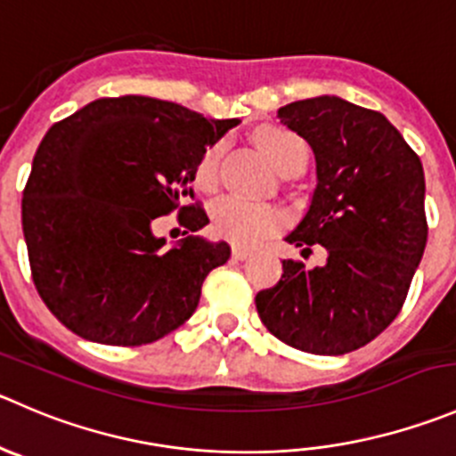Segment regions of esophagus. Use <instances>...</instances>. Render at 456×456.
I'll return each mask as SVG.
<instances>
[{
	"label": "esophagus",
	"instance_id": "1",
	"mask_svg": "<svg viewBox=\"0 0 456 456\" xmlns=\"http://www.w3.org/2000/svg\"><path fill=\"white\" fill-rule=\"evenodd\" d=\"M232 256H233V258H236V260H245V258H249V251L242 249V247H233Z\"/></svg>",
	"mask_w": 456,
	"mask_h": 456
}]
</instances>
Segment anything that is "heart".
Returning a JSON list of instances; mask_svg holds the SVG:
<instances>
[{"mask_svg": "<svg viewBox=\"0 0 456 456\" xmlns=\"http://www.w3.org/2000/svg\"><path fill=\"white\" fill-rule=\"evenodd\" d=\"M258 144L281 174L296 165L307 167L309 149L303 138L287 129H260ZM223 142L202 153L196 165V184L205 191L214 189L220 178ZM211 224L224 240L240 247H254L285 227V211L269 202H251L238 196H223L211 205Z\"/></svg>", "mask_w": 456, "mask_h": 456, "instance_id": "obj_1", "label": "heart"}]
</instances>
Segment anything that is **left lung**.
Returning <instances> with one entry per match:
<instances>
[{
	"mask_svg": "<svg viewBox=\"0 0 456 456\" xmlns=\"http://www.w3.org/2000/svg\"><path fill=\"white\" fill-rule=\"evenodd\" d=\"M309 142L318 184L287 242L322 267L282 260V276L256 294L260 321L285 346L318 356L354 352L396 316L428 240L426 178L417 153L379 110L334 95L278 109Z\"/></svg>",
	"mask_w": 456,
	"mask_h": 456,
	"instance_id": "left-lung-1",
	"label": "left lung"
}]
</instances>
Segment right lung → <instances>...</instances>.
<instances>
[{"label": "right lung", "mask_w": 456, "mask_h": 456, "mask_svg": "<svg viewBox=\"0 0 456 456\" xmlns=\"http://www.w3.org/2000/svg\"><path fill=\"white\" fill-rule=\"evenodd\" d=\"M238 120L142 95L102 97L55 122L21 198L30 276L53 316L102 346H147L198 307L227 242L184 238L167 249L160 216L198 232L209 223L191 183L207 147Z\"/></svg>", "instance_id": "add662e5"}]
</instances>
